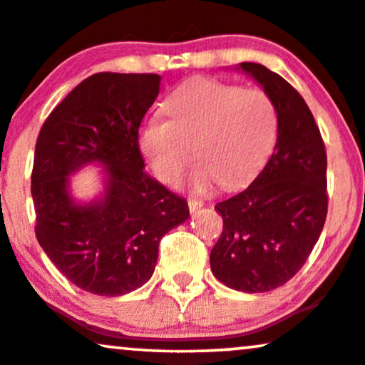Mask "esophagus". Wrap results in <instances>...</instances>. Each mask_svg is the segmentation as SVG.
Listing matches in <instances>:
<instances>
[{"label": "esophagus", "mask_w": 365, "mask_h": 365, "mask_svg": "<svg viewBox=\"0 0 365 365\" xmlns=\"http://www.w3.org/2000/svg\"><path fill=\"white\" fill-rule=\"evenodd\" d=\"M187 207H190V212L195 213L196 210H200L201 207H203V201H201V200H195V198H190V200H187Z\"/></svg>", "instance_id": "esophagus-1"}]
</instances>
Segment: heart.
Returning a JSON list of instances; mask_svg holds the SVG:
<instances>
[{"label":"heart","instance_id":"1","mask_svg":"<svg viewBox=\"0 0 365 365\" xmlns=\"http://www.w3.org/2000/svg\"><path fill=\"white\" fill-rule=\"evenodd\" d=\"M169 119L150 115L141 123L138 147L153 174L178 184L191 160L192 143L198 164L190 175L195 191H210L217 182L237 187L251 181L264 164L278 131V113L264 90L192 78L165 102Z\"/></svg>","mask_w":365,"mask_h":365}]
</instances>
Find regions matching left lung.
<instances>
[{
	"label": "left lung",
	"mask_w": 365,
	"mask_h": 365,
	"mask_svg": "<svg viewBox=\"0 0 365 365\" xmlns=\"http://www.w3.org/2000/svg\"><path fill=\"white\" fill-rule=\"evenodd\" d=\"M278 113L275 150L246 190L215 205L224 218L210 252L215 278L247 294L269 292L292 278L318 242L328 213L327 150L301 93L258 63H241Z\"/></svg>",
	"instance_id": "left-lung-1"
}]
</instances>
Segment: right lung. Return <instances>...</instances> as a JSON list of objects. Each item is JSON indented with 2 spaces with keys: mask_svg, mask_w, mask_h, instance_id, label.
Returning <instances> with one entry per match:
<instances>
[{
  "mask_svg": "<svg viewBox=\"0 0 365 365\" xmlns=\"http://www.w3.org/2000/svg\"><path fill=\"white\" fill-rule=\"evenodd\" d=\"M160 80L96 73L56 106L38 133L30 187L36 237L85 292L115 297L147 284L160 239L190 217L186 200L143 170L138 130ZM87 165L105 169V191L81 204L72 198L69 175Z\"/></svg>",
  "mask_w": 365,
  "mask_h": 365,
  "instance_id": "add662e5",
  "label": "right lung"
}]
</instances>
